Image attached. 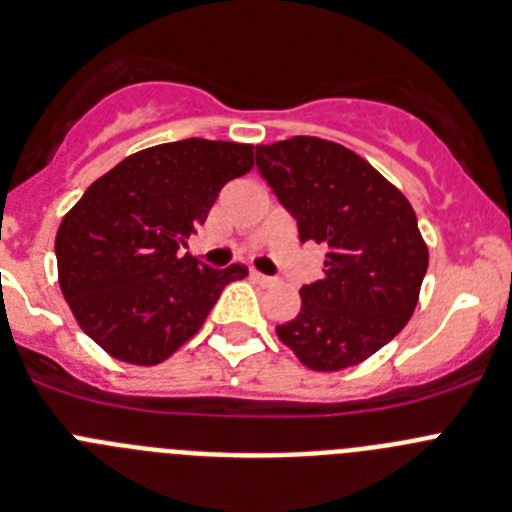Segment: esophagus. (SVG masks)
Returning <instances> with one entry per match:
<instances>
[{
  "label": "esophagus",
  "instance_id": "esophagus-1",
  "mask_svg": "<svg viewBox=\"0 0 512 512\" xmlns=\"http://www.w3.org/2000/svg\"><path fill=\"white\" fill-rule=\"evenodd\" d=\"M250 278L255 280V283H270V280H273V278H267V275L257 273V270H252V273H250Z\"/></svg>",
  "mask_w": 512,
  "mask_h": 512
}]
</instances>
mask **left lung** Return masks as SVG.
I'll use <instances>...</instances> for the list:
<instances>
[{"label": "left lung", "instance_id": "1", "mask_svg": "<svg viewBox=\"0 0 512 512\" xmlns=\"http://www.w3.org/2000/svg\"><path fill=\"white\" fill-rule=\"evenodd\" d=\"M257 170L296 219L301 242L326 247L321 280L301 288L296 319L275 326L303 365H357L400 334L418 303L428 250L413 206L367 160L319 137L257 145Z\"/></svg>", "mask_w": 512, "mask_h": 512}]
</instances>
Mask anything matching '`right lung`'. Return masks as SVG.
Listing matches in <instances>:
<instances>
[{
    "mask_svg": "<svg viewBox=\"0 0 512 512\" xmlns=\"http://www.w3.org/2000/svg\"><path fill=\"white\" fill-rule=\"evenodd\" d=\"M252 168V145L178 140L124 158L63 216L55 260L63 298L104 352L158 365L204 326L247 267L216 270L186 250L216 196Z\"/></svg>",
    "mask_w": 512,
    "mask_h": 512,
    "instance_id": "add662e5",
    "label": "right lung"
}]
</instances>
